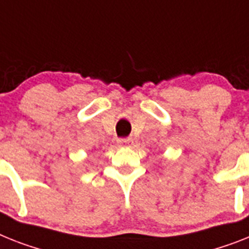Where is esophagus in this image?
I'll return each mask as SVG.
<instances>
[{
	"label": "esophagus",
	"mask_w": 249,
	"mask_h": 249,
	"mask_svg": "<svg viewBox=\"0 0 249 249\" xmlns=\"http://www.w3.org/2000/svg\"><path fill=\"white\" fill-rule=\"evenodd\" d=\"M118 142L124 143V145H131V143H132V139H129V137H127V139H120L118 140Z\"/></svg>",
	"instance_id": "esophagus-1"
}]
</instances>
